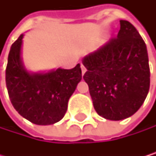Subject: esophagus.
<instances>
[{
	"label": "esophagus",
	"mask_w": 156,
	"mask_h": 156,
	"mask_svg": "<svg viewBox=\"0 0 156 156\" xmlns=\"http://www.w3.org/2000/svg\"><path fill=\"white\" fill-rule=\"evenodd\" d=\"M86 67L84 66V65L83 64H81V73H82V75H84L85 74V72H86Z\"/></svg>",
	"instance_id": "1"
}]
</instances>
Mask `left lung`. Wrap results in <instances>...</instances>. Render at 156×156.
Instances as JSON below:
<instances>
[{
    "label": "left lung",
    "mask_w": 156,
    "mask_h": 156,
    "mask_svg": "<svg viewBox=\"0 0 156 156\" xmlns=\"http://www.w3.org/2000/svg\"><path fill=\"white\" fill-rule=\"evenodd\" d=\"M117 37L83 59V79L94 109L108 120L120 121L136 113L150 88V66L145 42L127 20H120Z\"/></svg>",
    "instance_id": "1"
}]
</instances>
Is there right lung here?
Masks as SVG:
<instances>
[{
    "label": "right lung",
    "mask_w": 156,
    "mask_h": 156,
    "mask_svg": "<svg viewBox=\"0 0 156 156\" xmlns=\"http://www.w3.org/2000/svg\"><path fill=\"white\" fill-rule=\"evenodd\" d=\"M23 34L11 47L5 82L10 101L20 114L38 125L62 120L76 85L81 80L80 64L73 69H57L46 74H30L22 65L20 49Z\"/></svg>",
    "instance_id": "add662e5"
}]
</instances>
